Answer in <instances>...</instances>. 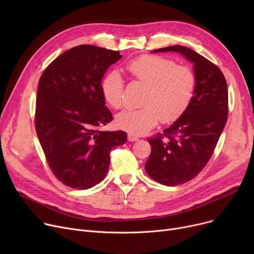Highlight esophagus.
Instances as JSON below:
<instances>
[{
    "mask_svg": "<svg viewBox=\"0 0 254 254\" xmlns=\"http://www.w3.org/2000/svg\"><path fill=\"white\" fill-rule=\"evenodd\" d=\"M127 140H128L129 142H135V141H138L139 138H138L137 136H135V135H132V134H128Z\"/></svg>",
    "mask_w": 254,
    "mask_h": 254,
    "instance_id": "1",
    "label": "esophagus"
}]
</instances>
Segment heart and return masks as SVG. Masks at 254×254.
I'll return each mask as SVG.
<instances>
[{"label":"heart","mask_w":254,"mask_h":254,"mask_svg":"<svg viewBox=\"0 0 254 254\" xmlns=\"http://www.w3.org/2000/svg\"><path fill=\"white\" fill-rule=\"evenodd\" d=\"M126 69L146 85L140 109H126L117 114L116 125L132 135H143L161 118L163 123L177 119L188 108L195 89V75L185 65L166 58L144 56L130 61ZM124 78L117 70L107 73L101 81L105 101L117 109L123 105Z\"/></svg>","instance_id":"heart-1"}]
</instances>
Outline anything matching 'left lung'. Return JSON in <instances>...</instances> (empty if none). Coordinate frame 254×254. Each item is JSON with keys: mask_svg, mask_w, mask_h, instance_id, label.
Instances as JSON below:
<instances>
[{"mask_svg": "<svg viewBox=\"0 0 254 254\" xmlns=\"http://www.w3.org/2000/svg\"><path fill=\"white\" fill-rule=\"evenodd\" d=\"M177 52L193 64L195 89L188 108L164 134L148 138L146 173L175 186L193 179L209 162L228 119V85L222 72L197 52L180 45L151 51Z\"/></svg>", "mask_w": 254, "mask_h": 254, "instance_id": "left-lung-1", "label": "left lung"}]
</instances>
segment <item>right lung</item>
I'll use <instances>...</instances> for the list:
<instances>
[{
  "label": "right lung",
  "mask_w": 254,
  "mask_h": 254,
  "mask_svg": "<svg viewBox=\"0 0 254 254\" xmlns=\"http://www.w3.org/2000/svg\"><path fill=\"white\" fill-rule=\"evenodd\" d=\"M118 51L80 45L53 61L40 78L36 131L55 176L69 188L100 183L110 166V151L127 142L126 131L99 128L113 119L101 81L122 59Z\"/></svg>",
  "instance_id": "obj_1"
}]
</instances>
